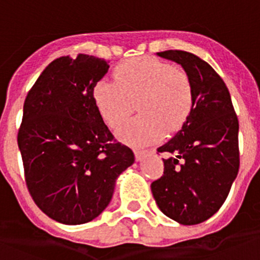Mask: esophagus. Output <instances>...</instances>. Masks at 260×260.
<instances>
[{
	"instance_id": "1",
	"label": "esophagus",
	"mask_w": 260,
	"mask_h": 260,
	"mask_svg": "<svg viewBox=\"0 0 260 260\" xmlns=\"http://www.w3.org/2000/svg\"><path fill=\"white\" fill-rule=\"evenodd\" d=\"M152 153L151 149H135V157L137 161H141L147 154Z\"/></svg>"
}]
</instances>
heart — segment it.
<instances>
[{"instance_id":"obj_1","label":"heart","mask_w":260,"mask_h":260,"mask_svg":"<svg viewBox=\"0 0 260 260\" xmlns=\"http://www.w3.org/2000/svg\"><path fill=\"white\" fill-rule=\"evenodd\" d=\"M113 80H101L93 98L103 119L118 127L133 111L140 114L123 123L118 137L132 146L158 142L183 127L193 108V86L185 70L152 56L123 61Z\"/></svg>"}]
</instances>
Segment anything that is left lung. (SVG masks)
<instances>
[{
	"instance_id": "obj_1",
	"label": "left lung",
	"mask_w": 260,
	"mask_h": 260,
	"mask_svg": "<svg viewBox=\"0 0 260 260\" xmlns=\"http://www.w3.org/2000/svg\"><path fill=\"white\" fill-rule=\"evenodd\" d=\"M158 56L179 62L193 86V108L172 140L157 151L164 175L151 183L159 210L183 225L205 221L226 200L239 171V120L224 80L191 52L167 50Z\"/></svg>"
}]
</instances>
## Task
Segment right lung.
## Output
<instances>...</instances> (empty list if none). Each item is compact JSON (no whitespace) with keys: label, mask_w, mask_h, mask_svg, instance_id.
Here are the masks:
<instances>
[{"label":"right lung","mask_w":260,"mask_h":260,"mask_svg":"<svg viewBox=\"0 0 260 260\" xmlns=\"http://www.w3.org/2000/svg\"><path fill=\"white\" fill-rule=\"evenodd\" d=\"M108 62L86 54L57 57L23 103L17 143L26 187L38 208L61 224L95 219L111 203L117 177L135 162L93 98Z\"/></svg>","instance_id":"1"}]
</instances>
